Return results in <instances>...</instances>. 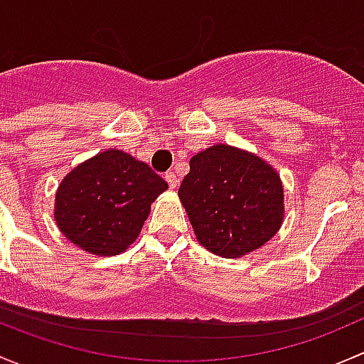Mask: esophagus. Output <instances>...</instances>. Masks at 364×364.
Wrapping results in <instances>:
<instances>
[{"mask_svg": "<svg viewBox=\"0 0 364 364\" xmlns=\"http://www.w3.org/2000/svg\"><path fill=\"white\" fill-rule=\"evenodd\" d=\"M164 178H166L168 186H170L171 189H177V175H175L173 171H166V175H164Z\"/></svg>", "mask_w": 364, "mask_h": 364, "instance_id": "esophagus-1", "label": "esophagus"}]
</instances>
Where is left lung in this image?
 Masks as SVG:
<instances>
[{
  "mask_svg": "<svg viewBox=\"0 0 364 364\" xmlns=\"http://www.w3.org/2000/svg\"><path fill=\"white\" fill-rule=\"evenodd\" d=\"M178 198L198 242L220 257L261 249L284 223V186L254 152L215 144L189 161Z\"/></svg>",
  "mask_w": 364,
  "mask_h": 364,
  "instance_id": "1",
  "label": "left lung"
}]
</instances>
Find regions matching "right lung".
I'll return each mask as SVG.
<instances>
[{"instance_id":"obj_1","label":"right lung","mask_w":364,"mask_h":364,"mask_svg":"<svg viewBox=\"0 0 364 364\" xmlns=\"http://www.w3.org/2000/svg\"><path fill=\"white\" fill-rule=\"evenodd\" d=\"M168 183L147 163L110 149L77 164L55 193L59 231L92 256H117L138 238Z\"/></svg>"}]
</instances>
